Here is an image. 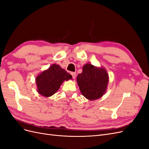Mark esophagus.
<instances>
[{
	"instance_id": "esophagus-1",
	"label": "esophagus",
	"mask_w": 149,
	"mask_h": 149,
	"mask_svg": "<svg viewBox=\"0 0 149 149\" xmlns=\"http://www.w3.org/2000/svg\"><path fill=\"white\" fill-rule=\"evenodd\" d=\"M71 74L72 75V76H73V78L75 79V78H76V73H75V72H71Z\"/></svg>"
}]
</instances>
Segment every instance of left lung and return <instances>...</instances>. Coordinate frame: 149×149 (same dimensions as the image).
Segmentation results:
<instances>
[{
    "label": "left lung",
    "instance_id": "1",
    "mask_svg": "<svg viewBox=\"0 0 149 149\" xmlns=\"http://www.w3.org/2000/svg\"><path fill=\"white\" fill-rule=\"evenodd\" d=\"M108 81L109 77L106 70L89 63L83 66V72L77 76L81 93L89 100H95L102 96Z\"/></svg>",
    "mask_w": 149,
    "mask_h": 149
}]
</instances>
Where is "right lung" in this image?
Wrapping results in <instances>:
<instances>
[{
	"mask_svg": "<svg viewBox=\"0 0 149 149\" xmlns=\"http://www.w3.org/2000/svg\"><path fill=\"white\" fill-rule=\"evenodd\" d=\"M70 79H72L71 74L59 65L54 64L36 78L38 92L43 96H51L58 91L65 80Z\"/></svg>",
	"mask_w": 149,
	"mask_h": 149,
	"instance_id": "obj_1",
	"label": "right lung"
}]
</instances>
